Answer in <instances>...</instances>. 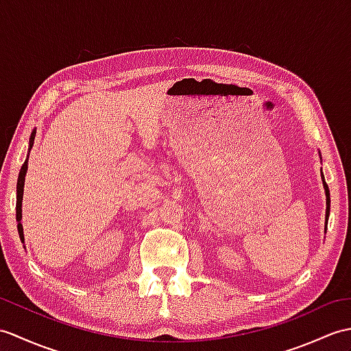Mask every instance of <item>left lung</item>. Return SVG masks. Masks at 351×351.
Returning <instances> with one entry per match:
<instances>
[{
    "label": "left lung",
    "mask_w": 351,
    "mask_h": 351,
    "mask_svg": "<svg viewBox=\"0 0 351 351\" xmlns=\"http://www.w3.org/2000/svg\"><path fill=\"white\" fill-rule=\"evenodd\" d=\"M322 179H323V185H324V191H326V223H328V218H329V213H330V194H329V186L324 181V176L322 173ZM326 230V229H324Z\"/></svg>",
    "instance_id": "left-lung-1"
}]
</instances>
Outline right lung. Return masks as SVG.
<instances>
[{
  "label": "right lung",
  "mask_w": 351,
  "mask_h": 351,
  "mask_svg": "<svg viewBox=\"0 0 351 351\" xmlns=\"http://www.w3.org/2000/svg\"><path fill=\"white\" fill-rule=\"evenodd\" d=\"M34 137H36V132L31 133L29 137V151L34 145ZM27 169H28V157L23 162L19 172V178H18V195H16V219H18V230H19V236L21 239L23 241V230H22V224H21V218H22V195H23V184H25V175H27Z\"/></svg>",
  "instance_id": "right-lung-1"
}]
</instances>
